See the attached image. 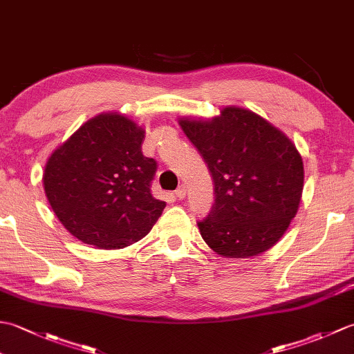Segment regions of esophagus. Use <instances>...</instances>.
<instances>
[{
    "label": "esophagus",
    "mask_w": 354,
    "mask_h": 354,
    "mask_svg": "<svg viewBox=\"0 0 354 354\" xmlns=\"http://www.w3.org/2000/svg\"><path fill=\"white\" fill-rule=\"evenodd\" d=\"M185 185H179L178 189H176V192H175V196L181 201V199H184L185 198Z\"/></svg>",
    "instance_id": "1"
}]
</instances>
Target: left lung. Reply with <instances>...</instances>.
<instances>
[{
    "label": "left lung",
    "instance_id": "left-lung-1",
    "mask_svg": "<svg viewBox=\"0 0 354 354\" xmlns=\"http://www.w3.org/2000/svg\"><path fill=\"white\" fill-rule=\"evenodd\" d=\"M179 124L214 184V204L198 222L202 239L227 259L272 248L301 201L304 167L295 145L255 112L236 106L212 122L181 118Z\"/></svg>",
    "mask_w": 354,
    "mask_h": 354
}]
</instances>
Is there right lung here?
Masks as SVG:
<instances>
[{"label": "right lung", "mask_w": 354, "mask_h": 354, "mask_svg": "<svg viewBox=\"0 0 354 354\" xmlns=\"http://www.w3.org/2000/svg\"><path fill=\"white\" fill-rule=\"evenodd\" d=\"M145 129L109 112L80 126L48 158L44 190L64 227L100 250H120L145 237L165 202L150 184L156 161L141 152Z\"/></svg>", "instance_id": "obj_1"}]
</instances>
